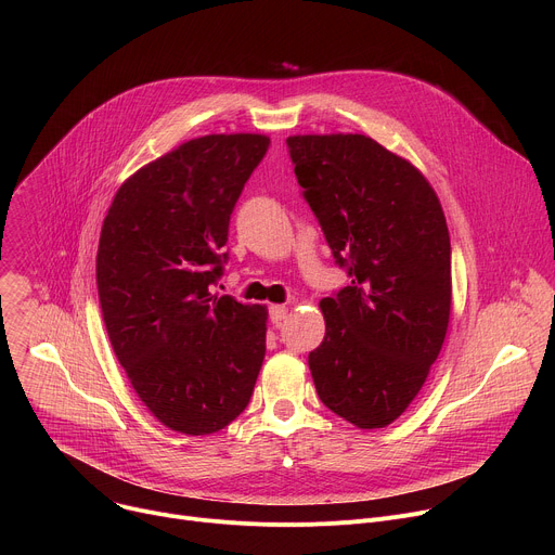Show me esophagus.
<instances>
[{"label": "esophagus", "instance_id": "1", "mask_svg": "<svg viewBox=\"0 0 555 555\" xmlns=\"http://www.w3.org/2000/svg\"><path fill=\"white\" fill-rule=\"evenodd\" d=\"M285 315H287V307L285 305H270V321L272 323H281V321H285Z\"/></svg>", "mask_w": 555, "mask_h": 555}]
</instances>
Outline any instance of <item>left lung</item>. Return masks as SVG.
<instances>
[{"instance_id": "8db88e82", "label": "left lung", "mask_w": 555, "mask_h": 555, "mask_svg": "<svg viewBox=\"0 0 555 555\" xmlns=\"http://www.w3.org/2000/svg\"><path fill=\"white\" fill-rule=\"evenodd\" d=\"M298 184L351 285L319 302L325 338L309 353L323 404L356 428H384L422 390L452 305L441 202L406 157L362 133L287 138Z\"/></svg>"}]
</instances>
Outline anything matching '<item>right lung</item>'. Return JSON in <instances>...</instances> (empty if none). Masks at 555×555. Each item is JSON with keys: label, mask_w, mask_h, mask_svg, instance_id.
Returning <instances> with one entry per match:
<instances>
[{"label": "right lung", "mask_w": 555, "mask_h": 555, "mask_svg": "<svg viewBox=\"0 0 555 555\" xmlns=\"http://www.w3.org/2000/svg\"><path fill=\"white\" fill-rule=\"evenodd\" d=\"M268 144L266 133L186 140L120 184L101 228L96 287L112 349L149 413L182 435L240 417L263 364L268 307L210 285Z\"/></svg>", "instance_id": "1"}]
</instances>
